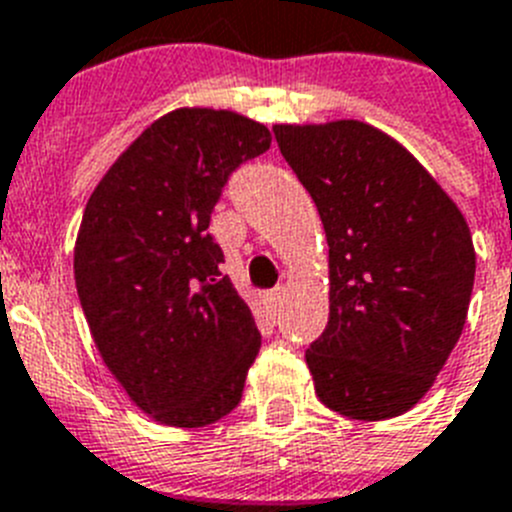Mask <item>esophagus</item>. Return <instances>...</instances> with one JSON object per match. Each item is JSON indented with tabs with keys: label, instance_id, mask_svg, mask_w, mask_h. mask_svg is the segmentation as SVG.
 <instances>
[{
	"label": "esophagus",
	"instance_id": "esophagus-1",
	"mask_svg": "<svg viewBox=\"0 0 512 512\" xmlns=\"http://www.w3.org/2000/svg\"><path fill=\"white\" fill-rule=\"evenodd\" d=\"M283 296H286V288H283V286L273 288V291L268 293V304H270V309H273V311H278V309H281V304H283Z\"/></svg>",
	"mask_w": 512,
	"mask_h": 512
}]
</instances>
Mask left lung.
I'll list each match as a JSON object with an SVG mask.
<instances>
[{
  "instance_id": "left-lung-1",
  "label": "left lung",
  "mask_w": 512,
  "mask_h": 512,
  "mask_svg": "<svg viewBox=\"0 0 512 512\" xmlns=\"http://www.w3.org/2000/svg\"><path fill=\"white\" fill-rule=\"evenodd\" d=\"M273 133L330 244V319L306 350L317 397L353 420L402 415L464 330L469 226L410 151L368 123Z\"/></svg>"
}]
</instances>
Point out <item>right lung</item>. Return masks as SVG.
Instances as JSON below:
<instances>
[{
    "instance_id": "obj_1",
    "label": "right lung",
    "mask_w": 512,
    "mask_h": 512,
    "mask_svg": "<svg viewBox=\"0 0 512 512\" xmlns=\"http://www.w3.org/2000/svg\"><path fill=\"white\" fill-rule=\"evenodd\" d=\"M268 149V128L244 115L172 110L84 208L74 278L95 345L128 397L172 428L229 415L260 350L208 224L229 177Z\"/></svg>"
}]
</instances>
